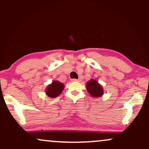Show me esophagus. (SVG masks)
Wrapping results in <instances>:
<instances>
[{
  "label": "esophagus",
  "mask_w": 149,
  "mask_h": 149,
  "mask_svg": "<svg viewBox=\"0 0 149 149\" xmlns=\"http://www.w3.org/2000/svg\"><path fill=\"white\" fill-rule=\"evenodd\" d=\"M72 81H73V82H76V81H78V82H79V81H81V79H72Z\"/></svg>",
  "instance_id": "1"
}]
</instances>
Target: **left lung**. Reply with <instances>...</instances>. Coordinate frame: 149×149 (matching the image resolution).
<instances>
[{"label":"left lung","instance_id":"obj_1","mask_svg":"<svg viewBox=\"0 0 149 149\" xmlns=\"http://www.w3.org/2000/svg\"><path fill=\"white\" fill-rule=\"evenodd\" d=\"M88 93L93 97H101L104 94V89L102 85L95 79H90L86 84Z\"/></svg>","mask_w":149,"mask_h":149}]
</instances>
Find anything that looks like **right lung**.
<instances>
[{"label": "right lung", "mask_w": 149, "mask_h": 149, "mask_svg": "<svg viewBox=\"0 0 149 149\" xmlns=\"http://www.w3.org/2000/svg\"><path fill=\"white\" fill-rule=\"evenodd\" d=\"M64 88V85L58 81H54L47 87L45 93L48 97L55 98L62 93Z\"/></svg>", "instance_id": "add662e5"}]
</instances>
